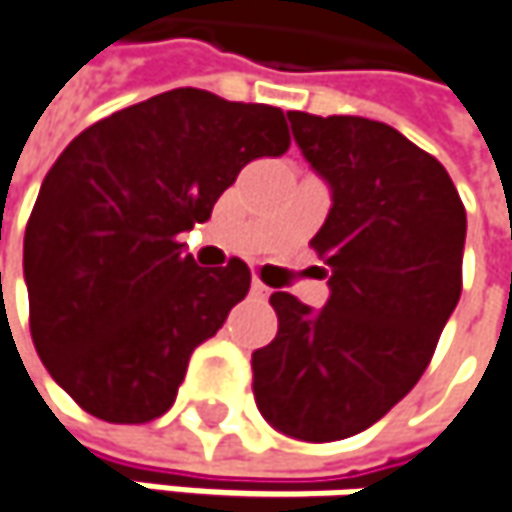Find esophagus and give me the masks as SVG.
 I'll list each match as a JSON object with an SVG mask.
<instances>
[{"label":"esophagus","instance_id":"1","mask_svg":"<svg viewBox=\"0 0 512 512\" xmlns=\"http://www.w3.org/2000/svg\"><path fill=\"white\" fill-rule=\"evenodd\" d=\"M269 292H272V289H269V286L263 284L260 278H255V281H252V295H255L257 301H263V298H269Z\"/></svg>","mask_w":512,"mask_h":512}]
</instances>
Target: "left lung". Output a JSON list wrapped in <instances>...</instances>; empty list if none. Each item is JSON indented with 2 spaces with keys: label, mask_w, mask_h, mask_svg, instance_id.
Instances as JSON below:
<instances>
[{
  "label": "left lung",
  "mask_w": 512,
  "mask_h": 512,
  "mask_svg": "<svg viewBox=\"0 0 512 512\" xmlns=\"http://www.w3.org/2000/svg\"><path fill=\"white\" fill-rule=\"evenodd\" d=\"M304 159L333 191L313 237L330 266L321 310L272 292L278 336L252 353L260 414L289 437L359 435L432 362L461 298L466 211L446 167L394 127L289 112Z\"/></svg>",
  "instance_id": "8db88e82"
}]
</instances>
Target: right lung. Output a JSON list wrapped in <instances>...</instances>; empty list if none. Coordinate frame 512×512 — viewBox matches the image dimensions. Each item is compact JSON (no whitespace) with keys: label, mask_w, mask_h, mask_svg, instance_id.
Instances as JSON below:
<instances>
[{"label":"right lung","mask_w":512,"mask_h":512,"mask_svg":"<svg viewBox=\"0 0 512 512\" xmlns=\"http://www.w3.org/2000/svg\"><path fill=\"white\" fill-rule=\"evenodd\" d=\"M289 150L278 106L170 89L86 127L43 179L25 226L31 339L54 382L106 423L173 406L196 345L246 298L231 257L199 269L176 240L237 173Z\"/></svg>","instance_id":"1"}]
</instances>
